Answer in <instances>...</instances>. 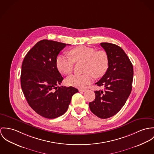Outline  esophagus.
Listing matches in <instances>:
<instances>
[{"label": "esophagus", "instance_id": "34e87169", "mask_svg": "<svg viewBox=\"0 0 154 154\" xmlns=\"http://www.w3.org/2000/svg\"><path fill=\"white\" fill-rule=\"evenodd\" d=\"M85 89H84V88H81V89H79V91H85Z\"/></svg>", "mask_w": 154, "mask_h": 154}]
</instances>
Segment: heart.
<instances>
[{
  "instance_id": "1",
  "label": "heart",
  "mask_w": 154,
  "mask_h": 154,
  "mask_svg": "<svg viewBox=\"0 0 154 154\" xmlns=\"http://www.w3.org/2000/svg\"><path fill=\"white\" fill-rule=\"evenodd\" d=\"M71 58L65 55H60L56 58V66L58 71L65 75L72 72L74 63L85 62V72L82 75H72L67 79V85L77 88H84L90 85L94 76L102 77L109 67V57L106 52L96 51V49L81 45L69 52Z\"/></svg>"
}]
</instances>
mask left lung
Here are the masks:
<instances>
[{
  "label": "left lung",
  "mask_w": 154,
  "mask_h": 154,
  "mask_svg": "<svg viewBox=\"0 0 154 154\" xmlns=\"http://www.w3.org/2000/svg\"><path fill=\"white\" fill-rule=\"evenodd\" d=\"M100 45L109 57V67L96 83L103 90L95 91L96 98L89 103L90 110L97 117L107 119L117 114L132 91L134 69L125 51L117 45L102 42Z\"/></svg>",
  "instance_id": "obj_1"
}]
</instances>
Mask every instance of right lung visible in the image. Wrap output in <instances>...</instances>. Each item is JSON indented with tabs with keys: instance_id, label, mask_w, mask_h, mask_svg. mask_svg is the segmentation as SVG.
Listing matches in <instances>:
<instances>
[{
	"instance_id": "1",
	"label": "right lung",
	"mask_w": 154,
	"mask_h": 154,
	"mask_svg": "<svg viewBox=\"0 0 154 154\" xmlns=\"http://www.w3.org/2000/svg\"><path fill=\"white\" fill-rule=\"evenodd\" d=\"M67 45L43 39L27 53L22 64L21 88L26 101L38 115L48 119L66 112L73 94V87H59L63 77L56 66V58Z\"/></svg>"
}]
</instances>
